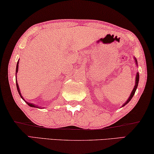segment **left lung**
Here are the masks:
<instances>
[{
    "mask_svg": "<svg viewBox=\"0 0 154 154\" xmlns=\"http://www.w3.org/2000/svg\"><path fill=\"white\" fill-rule=\"evenodd\" d=\"M134 60H135L136 64H137V61L136 58H134ZM139 76H140V75H139V73L137 72V75H136L135 85H134V88H133V90H132V92H131V94H130V97H129V98H128V100L126 101V102H125V103H124L123 105V106H125V105L127 104L130 101L132 100V97H133V95L134 94V93H135V91H136V90H137V86H138V83H139Z\"/></svg>",
    "mask_w": 154,
    "mask_h": 154,
    "instance_id": "obj_1",
    "label": "left lung"
}]
</instances>
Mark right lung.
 Wrapping results in <instances>:
<instances>
[{"label": "right lung", "mask_w": 154, "mask_h": 154, "mask_svg": "<svg viewBox=\"0 0 154 154\" xmlns=\"http://www.w3.org/2000/svg\"><path fill=\"white\" fill-rule=\"evenodd\" d=\"M19 61L17 62V67H16V85H17V91H18V92H19V94H20V97H22L23 100H24V98H23V97L22 96V94H21V92H20V88H19V85H18V83H17V71H18V69H19ZM25 101V100H24ZM25 102H26V101H25ZM26 102V104L29 105V106H31V107H35V108H39L38 106H36V105L35 104H31V103H29V102Z\"/></svg>", "instance_id": "obj_1"}]
</instances>
